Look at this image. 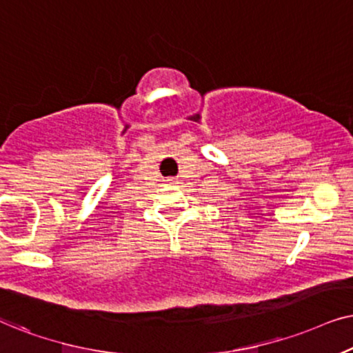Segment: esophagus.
Masks as SVG:
<instances>
[{"label":"esophagus","mask_w":353,"mask_h":353,"mask_svg":"<svg viewBox=\"0 0 353 353\" xmlns=\"http://www.w3.org/2000/svg\"><path fill=\"white\" fill-rule=\"evenodd\" d=\"M168 184H176V181H174V179H168Z\"/></svg>","instance_id":"esophagus-1"}]
</instances>
